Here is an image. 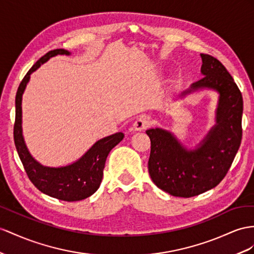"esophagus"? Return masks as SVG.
I'll return each mask as SVG.
<instances>
[{"mask_svg":"<svg viewBox=\"0 0 254 254\" xmlns=\"http://www.w3.org/2000/svg\"><path fill=\"white\" fill-rule=\"evenodd\" d=\"M151 126V119L148 116H139L134 122V128L136 131H142Z\"/></svg>","mask_w":254,"mask_h":254,"instance_id":"1","label":"esophagus"}]
</instances>
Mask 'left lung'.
Segmentation results:
<instances>
[{
	"label": "left lung",
	"instance_id": "obj_1",
	"mask_svg": "<svg viewBox=\"0 0 254 254\" xmlns=\"http://www.w3.org/2000/svg\"><path fill=\"white\" fill-rule=\"evenodd\" d=\"M203 78L181 95L201 88L220 93L214 127L197 149L188 151L161 128L146 131L151 141L149 175L161 190L177 197H192L218 186L229 172L243 137V95L233 77L216 58L201 54Z\"/></svg>",
	"mask_w": 254,
	"mask_h": 254
}]
</instances>
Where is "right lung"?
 <instances>
[{
  "label": "right lung",
  "mask_w": 254,
  "mask_h": 254,
  "mask_svg": "<svg viewBox=\"0 0 254 254\" xmlns=\"http://www.w3.org/2000/svg\"><path fill=\"white\" fill-rule=\"evenodd\" d=\"M57 55H69L65 49L51 50L44 55L23 77L16 94V117L14 140L19 158L31 183L41 192L65 201L81 200L91 196L101 185L104 167L110 150L123 139V133H116L100 139L75 163L65 167H46L31 157L23 141L21 129V100L30 75L49 58Z\"/></svg>",
  "instance_id": "add662e5"
}]
</instances>
